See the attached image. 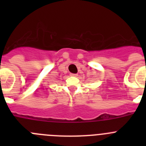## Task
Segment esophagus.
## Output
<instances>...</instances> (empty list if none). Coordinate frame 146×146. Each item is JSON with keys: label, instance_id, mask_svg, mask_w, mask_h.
Wrapping results in <instances>:
<instances>
[{"label": "esophagus", "instance_id": "1", "mask_svg": "<svg viewBox=\"0 0 146 146\" xmlns=\"http://www.w3.org/2000/svg\"><path fill=\"white\" fill-rule=\"evenodd\" d=\"M70 75L72 76V77H77V74H73V73H72V74H70Z\"/></svg>", "mask_w": 146, "mask_h": 146}]
</instances>
